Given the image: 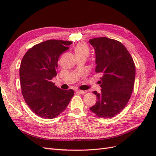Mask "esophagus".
Instances as JSON below:
<instances>
[{"label": "esophagus", "mask_w": 156, "mask_h": 156, "mask_svg": "<svg viewBox=\"0 0 156 156\" xmlns=\"http://www.w3.org/2000/svg\"><path fill=\"white\" fill-rule=\"evenodd\" d=\"M77 92H79V93H80V94H85V93H87V91H86V90H77Z\"/></svg>", "instance_id": "obj_1"}]
</instances>
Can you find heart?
Masks as SVG:
<instances>
[{
  "label": "heart",
  "mask_w": 156,
  "mask_h": 156,
  "mask_svg": "<svg viewBox=\"0 0 156 156\" xmlns=\"http://www.w3.org/2000/svg\"><path fill=\"white\" fill-rule=\"evenodd\" d=\"M74 51L77 56L82 55L87 56L89 54V48L86 44L79 43L75 46Z\"/></svg>",
  "instance_id": "b5f03b06"
}]
</instances>
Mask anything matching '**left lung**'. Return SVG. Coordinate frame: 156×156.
Here are the masks:
<instances>
[{
    "label": "left lung",
    "instance_id": "left-lung-1",
    "mask_svg": "<svg viewBox=\"0 0 156 156\" xmlns=\"http://www.w3.org/2000/svg\"><path fill=\"white\" fill-rule=\"evenodd\" d=\"M95 51V69L101 73V92L94 91L98 101L90 108L103 119L114 117L124 109L133 92L135 66L129 51L120 41L106 37L89 40Z\"/></svg>",
    "mask_w": 156,
    "mask_h": 156
}]
</instances>
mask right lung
I'll return each mask as SVG.
<instances>
[{
    "label": "right lung",
    "mask_w": 156,
    "mask_h": 156,
    "mask_svg": "<svg viewBox=\"0 0 156 156\" xmlns=\"http://www.w3.org/2000/svg\"><path fill=\"white\" fill-rule=\"evenodd\" d=\"M72 41L49 40L33 46L23 56L20 68L21 92L36 115L52 119L62 112L72 98V89L62 90L51 81L56 77L59 56Z\"/></svg>",
    "instance_id": "1"
}]
</instances>
